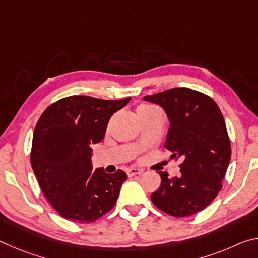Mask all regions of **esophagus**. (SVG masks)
<instances>
[{"label":"esophagus","instance_id":"obj_1","mask_svg":"<svg viewBox=\"0 0 258 258\" xmlns=\"http://www.w3.org/2000/svg\"><path fill=\"white\" fill-rule=\"evenodd\" d=\"M142 172H143L142 169H140V168H128L127 171H126L128 177H133L135 175H140V174H141Z\"/></svg>","mask_w":258,"mask_h":258}]
</instances>
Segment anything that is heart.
<instances>
[{"label":"heart","instance_id":"b5f03b06","mask_svg":"<svg viewBox=\"0 0 258 258\" xmlns=\"http://www.w3.org/2000/svg\"><path fill=\"white\" fill-rule=\"evenodd\" d=\"M150 108H154V107L148 106V104H142V106H140V107L138 108V110H145V109H150ZM138 110H137V111H138Z\"/></svg>","mask_w":258,"mask_h":258}]
</instances>
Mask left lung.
Here are the masks:
<instances>
[{
  "label": "left lung",
  "mask_w": 258,
  "mask_h": 258,
  "mask_svg": "<svg viewBox=\"0 0 258 258\" xmlns=\"http://www.w3.org/2000/svg\"><path fill=\"white\" fill-rule=\"evenodd\" d=\"M143 99L164 108L171 120L164 147L172 151V159H182L178 177L158 172L161 185L151 202L174 217L195 215L215 199L230 163L231 142L223 115L211 97L186 87Z\"/></svg>",
  "instance_id": "1"
}]
</instances>
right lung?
<instances>
[{
    "label": "right lung",
    "instance_id": "obj_1",
    "mask_svg": "<svg viewBox=\"0 0 258 258\" xmlns=\"http://www.w3.org/2000/svg\"><path fill=\"white\" fill-rule=\"evenodd\" d=\"M130 99L72 95L52 103L38 118L30 164L47 202L66 220L92 223L115 206L127 175L120 169L93 173L91 146L104 138L110 117Z\"/></svg>",
    "mask_w": 258,
    "mask_h": 258
}]
</instances>
